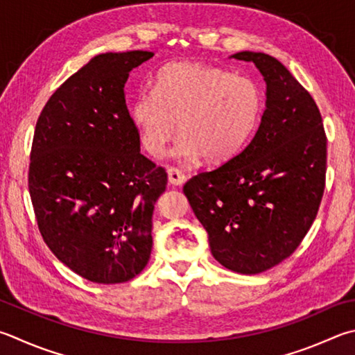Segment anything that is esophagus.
<instances>
[{
    "mask_svg": "<svg viewBox=\"0 0 355 355\" xmlns=\"http://www.w3.org/2000/svg\"><path fill=\"white\" fill-rule=\"evenodd\" d=\"M167 175H169V183L173 186H180L186 182V175L182 171L177 169V167H169L167 169Z\"/></svg>",
    "mask_w": 355,
    "mask_h": 355,
    "instance_id": "esophagus-1",
    "label": "esophagus"
}]
</instances>
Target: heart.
<instances>
[{
  "instance_id": "obj_1",
  "label": "heart",
  "mask_w": 355,
  "mask_h": 355,
  "mask_svg": "<svg viewBox=\"0 0 355 355\" xmlns=\"http://www.w3.org/2000/svg\"><path fill=\"white\" fill-rule=\"evenodd\" d=\"M263 112V93L253 77L203 63L177 62L158 71L153 92L143 89L130 107L141 146L163 155L177 132L173 153L182 161L222 163L242 149Z\"/></svg>"
}]
</instances>
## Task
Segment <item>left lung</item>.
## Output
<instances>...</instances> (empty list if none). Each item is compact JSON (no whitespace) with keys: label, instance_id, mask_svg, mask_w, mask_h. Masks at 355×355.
<instances>
[{"label":"left lung","instance_id":"8db88e82","mask_svg":"<svg viewBox=\"0 0 355 355\" xmlns=\"http://www.w3.org/2000/svg\"><path fill=\"white\" fill-rule=\"evenodd\" d=\"M267 82L261 124L243 149L184 184L194 214L223 267L256 275L304 239L326 186L327 138L311 93L275 57L243 51Z\"/></svg>","mask_w":355,"mask_h":355}]
</instances>
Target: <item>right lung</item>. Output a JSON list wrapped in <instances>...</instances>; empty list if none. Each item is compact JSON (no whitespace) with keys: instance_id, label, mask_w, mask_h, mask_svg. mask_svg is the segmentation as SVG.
<instances>
[{"instance_id":"add662e5","label":"right lung","mask_w":355,"mask_h":355,"mask_svg":"<svg viewBox=\"0 0 355 355\" xmlns=\"http://www.w3.org/2000/svg\"><path fill=\"white\" fill-rule=\"evenodd\" d=\"M152 57L96 55L51 96L32 139L28 186L43 241L98 284L130 281L150 257L152 214L167 173L139 152L124 85Z\"/></svg>"}]
</instances>
